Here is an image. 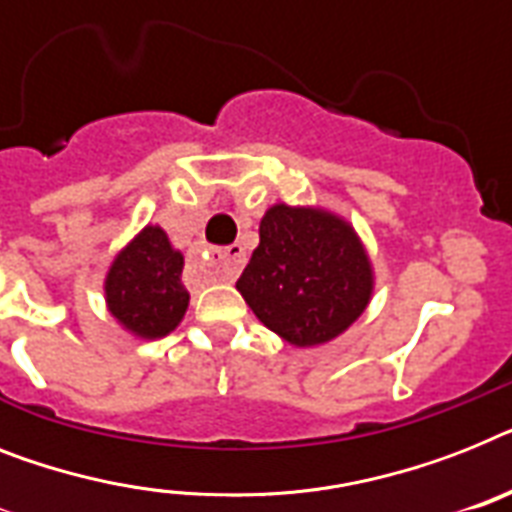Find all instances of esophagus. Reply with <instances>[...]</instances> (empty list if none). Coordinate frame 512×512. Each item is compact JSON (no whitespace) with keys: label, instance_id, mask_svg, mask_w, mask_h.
I'll use <instances>...</instances> for the list:
<instances>
[{"label":"esophagus","instance_id":"1","mask_svg":"<svg viewBox=\"0 0 512 512\" xmlns=\"http://www.w3.org/2000/svg\"><path fill=\"white\" fill-rule=\"evenodd\" d=\"M244 260H247V255H244L242 244H231L226 249H213L210 252V265H213L215 278H220V281H234L239 276V270H242Z\"/></svg>","mask_w":512,"mask_h":512}]
</instances>
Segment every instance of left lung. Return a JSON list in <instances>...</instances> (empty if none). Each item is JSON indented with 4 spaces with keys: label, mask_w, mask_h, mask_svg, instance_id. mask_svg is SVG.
Returning <instances> with one entry per match:
<instances>
[{
    "label": "left lung",
    "mask_w": 512,
    "mask_h": 512,
    "mask_svg": "<svg viewBox=\"0 0 512 512\" xmlns=\"http://www.w3.org/2000/svg\"><path fill=\"white\" fill-rule=\"evenodd\" d=\"M236 289L257 321L294 347L342 336L373 297V265L342 215L278 202L260 220V244Z\"/></svg>",
    "instance_id": "1"
}]
</instances>
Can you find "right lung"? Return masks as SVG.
Segmentation results:
<instances>
[{"label": "right lung", "mask_w": 512, "mask_h": 512, "mask_svg": "<svg viewBox=\"0 0 512 512\" xmlns=\"http://www.w3.org/2000/svg\"><path fill=\"white\" fill-rule=\"evenodd\" d=\"M184 255L160 226H144L120 249L105 278L107 310L128 334L162 339L184 321L189 292L181 284Z\"/></svg>", "instance_id": "1"}]
</instances>
